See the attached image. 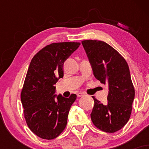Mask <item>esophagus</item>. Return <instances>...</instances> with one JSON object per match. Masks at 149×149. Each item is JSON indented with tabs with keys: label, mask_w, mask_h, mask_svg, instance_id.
Instances as JSON below:
<instances>
[{
	"label": "esophagus",
	"mask_w": 149,
	"mask_h": 149,
	"mask_svg": "<svg viewBox=\"0 0 149 149\" xmlns=\"http://www.w3.org/2000/svg\"><path fill=\"white\" fill-rule=\"evenodd\" d=\"M85 95V93H83V92H78V94H77V96L78 97H83Z\"/></svg>",
	"instance_id": "34e87169"
}]
</instances>
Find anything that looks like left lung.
<instances>
[{
    "mask_svg": "<svg viewBox=\"0 0 149 149\" xmlns=\"http://www.w3.org/2000/svg\"><path fill=\"white\" fill-rule=\"evenodd\" d=\"M91 64L93 74L103 84L108 85L107 104L95 97L90 114L93 124L106 132L113 133L123 127L129 120L134 99V88L129 66L118 51L100 40L82 41Z\"/></svg>",
    "mask_w": 149,
    "mask_h": 149,
    "instance_id": "1",
    "label": "left lung"
}]
</instances>
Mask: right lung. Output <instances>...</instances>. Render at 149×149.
Listing matches in <instances>:
<instances>
[{
    "instance_id": "add662e5",
    "label": "right lung",
    "mask_w": 149,
    "mask_h": 149,
    "mask_svg": "<svg viewBox=\"0 0 149 149\" xmlns=\"http://www.w3.org/2000/svg\"><path fill=\"white\" fill-rule=\"evenodd\" d=\"M80 42L52 43L31 59L21 93L27 125L36 135L52 139L62 132L76 95L69 98L54 95V85L63 78L64 61L78 48Z\"/></svg>"
}]
</instances>
